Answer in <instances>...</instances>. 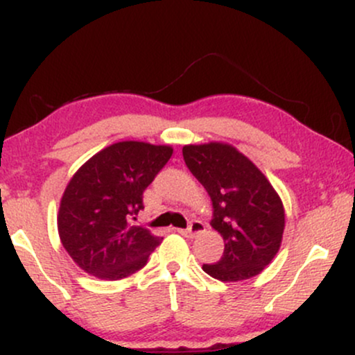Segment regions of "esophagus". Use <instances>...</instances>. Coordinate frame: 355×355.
<instances>
[{"label": "esophagus", "mask_w": 355, "mask_h": 355, "mask_svg": "<svg viewBox=\"0 0 355 355\" xmlns=\"http://www.w3.org/2000/svg\"><path fill=\"white\" fill-rule=\"evenodd\" d=\"M202 232H205V223L200 222V220H193L185 230H180V234L185 235L187 239H193L198 234H202Z\"/></svg>", "instance_id": "34e87169"}]
</instances>
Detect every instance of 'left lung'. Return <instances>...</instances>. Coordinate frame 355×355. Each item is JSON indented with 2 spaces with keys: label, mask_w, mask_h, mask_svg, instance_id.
<instances>
[{
  "label": "left lung",
  "mask_w": 355,
  "mask_h": 355,
  "mask_svg": "<svg viewBox=\"0 0 355 355\" xmlns=\"http://www.w3.org/2000/svg\"><path fill=\"white\" fill-rule=\"evenodd\" d=\"M182 153L209 191L214 205L210 225L225 242L218 262L202 268L222 282L259 275L279 252L285 227L284 205L274 187L232 145H185Z\"/></svg>",
  "instance_id": "obj_1"
}]
</instances>
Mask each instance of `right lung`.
Segmentation results:
<instances>
[{"mask_svg":"<svg viewBox=\"0 0 355 355\" xmlns=\"http://www.w3.org/2000/svg\"><path fill=\"white\" fill-rule=\"evenodd\" d=\"M172 153L168 145L118 141L73 175L61 197L58 234L87 274L120 280L146 266L162 239L133 220L144 209L146 187Z\"/></svg>","mask_w":355,"mask_h":355,"instance_id":"add662e5","label":"right lung"}]
</instances>
